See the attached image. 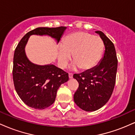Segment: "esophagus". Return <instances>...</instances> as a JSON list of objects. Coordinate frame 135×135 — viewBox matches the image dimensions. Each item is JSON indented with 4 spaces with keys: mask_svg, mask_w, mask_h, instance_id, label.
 Wrapping results in <instances>:
<instances>
[{
    "mask_svg": "<svg viewBox=\"0 0 135 135\" xmlns=\"http://www.w3.org/2000/svg\"><path fill=\"white\" fill-rule=\"evenodd\" d=\"M69 77L70 79H72L73 77V74L72 73H69Z\"/></svg>",
    "mask_w": 135,
    "mask_h": 135,
    "instance_id": "34e87169",
    "label": "esophagus"
}]
</instances>
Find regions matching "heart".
Wrapping results in <instances>:
<instances>
[{"mask_svg": "<svg viewBox=\"0 0 135 135\" xmlns=\"http://www.w3.org/2000/svg\"><path fill=\"white\" fill-rule=\"evenodd\" d=\"M104 49V44L98 36L85 32H76L67 35L59 48L58 60L65 68L73 55L74 66L82 70L94 69L100 61Z\"/></svg>", "mask_w": 135, "mask_h": 135, "instance_id": "heart-1", "label": "heart"}]
</instances>
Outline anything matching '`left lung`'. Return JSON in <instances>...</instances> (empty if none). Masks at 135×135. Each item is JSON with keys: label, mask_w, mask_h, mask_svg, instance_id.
Masks as SVG:
<instances>
[{"label": "left lung", "mask_w": 135, "mask_h": 135, "mask_svg": "<svg viewBox=\"0 0 135 135\" xmlns=\"http://www.w3.org/2000/svg\"><path fill=\"white\" fill-rule=\"evenodd\" d=\"M95 32L103 41V58L94 69L73 75L79 83L78 89L74 93V102L87 112L97 110L109 100L115 86L118 62L112 42L101 31Z\"/></svg>", "instance_id": "left-lung-1"}]
</instances>
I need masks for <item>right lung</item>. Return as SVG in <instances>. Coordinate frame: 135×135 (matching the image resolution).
I'll return each mask as SVG.
<instances>
[{
	"mask_svg": "<svg viewBox=\"0 0 135 135\" xmlns=\"http://www.w3.org/2000/svg\"><path fill=\"white\" fill-rule=\"evenodd\" d=\"M65 27H39L24 35L14 54L13 78L17 94L30 107L42 110L55 101L57 91L61 84L69 80V74L54 65H38L30 62L25 47L32 35H47L57 42L66 30Z\"/></svg>",
	"mask_w": 135,
	"mask_h": 135,
	"instance_id": "right-lung-1",
	"label": "right lung"
}]
</instances>
